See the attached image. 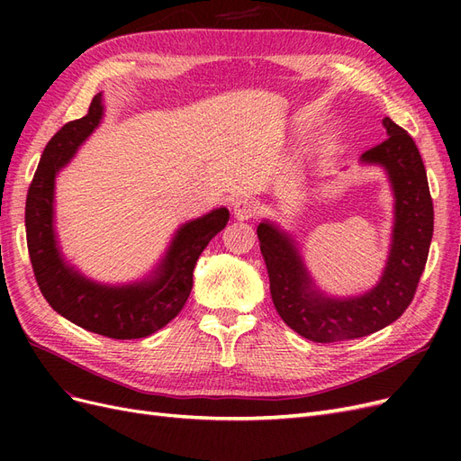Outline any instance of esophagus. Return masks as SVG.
<instances>
[{
	"label": "esophagus",
	"mask_w": 461,
	"mask_h": 461,
	"mask_svg": "<svg viewBox=\"0 0 461 461\" xmlns=\"http://www.w3.org/2000/svg\"><path fill=\"white\" fill-rule=\"evenodd\" d=\"M234 207V217L240 219V221H248L252 219L258 213V202L248 198V196H240L232 202Z\"/></svg>",
	"instance_id": "esophagus-1"
}]
</instances>
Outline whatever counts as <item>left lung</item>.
<instances>
[{"label":"left lung","mask_w":461,"mask_h":461,"mask_svg":"<svg viewBox=\"0 0 461 461\" xmlns=\"http://www.w3.org/2000/svg\"><path fill=\"white\" fill-rule=\"evenodd\" d=\"M383 124L388 136L361 156L386 171L396 202L393 244L376 286L354 298H329L315 288L292 236L269 221L258 227L275 308L292 330L313 342L352 340L394 323L425 269L435 222L425 165L406 131L390 117Z\"/></svg>","instance_id":"1"}]
</instances>
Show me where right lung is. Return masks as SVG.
Listing matches in <instances>:
<instances>
[{
    "label": "right lung",
    "instance_id": "obj_1",
    "mask_svg": "<svg viewBox=\"0 0 461 461\" xmlns=\"http://www.w3.org/2000/svg\"><path fill=\"white\" fill-rule=\"evenodd\" d=\"M104 117L102 94L94 95L88 113L63 124L41 153L26 194V244L36 283L51 308L75 325L107 339H144L169 323L185 308L192 290V273L200 254L225 229L229 209L219 207L188 221L161 259L153 276L124 286L97 285L63 259L53 229V188L61 167L95 131Z\"/></svg>",
    "mask_w": 461,
    "mask_h": 461
}]
</instances>
